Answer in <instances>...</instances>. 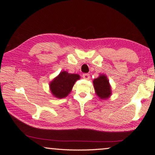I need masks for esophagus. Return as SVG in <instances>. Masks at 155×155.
I'll use <instances>...</instances> for the list:
<instances>
[{"label":"esophagus","instance_id":"esophagus-1","mask_svg":"<svg viewBox=\"0 0 155 155\" xmlns=\"http://www.w3.org/2000/svg\"><path fill=\"white\" fill-rule=\"evenodd\" d=\"M83 78H85V79L88 80L89 78V77H90V76H89V74H83Z\"/></svg>","mask_w":155,"mask_h":155}]
</instances>
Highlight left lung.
<instances>
[{
    "instance_id": "1",
    "label": "left lung",
    "mask_w": 155,
    "mask_h": 155,
    "mask_svg": "<svg viewBox=\"0 0 155 155\" xmlns=\"http://www.w3.org/2000/svg\"><path fill=\"white\" fill-rule=\"evenodd\" d=\"M95 92L102 100H106L112 94L111 86L109 81L105 74H100L97 78L93 81Z\"/></svg>"
}]
</instances>
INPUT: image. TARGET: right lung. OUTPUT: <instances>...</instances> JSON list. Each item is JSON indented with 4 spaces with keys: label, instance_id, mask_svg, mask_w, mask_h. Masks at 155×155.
Segmentation results:
<instances>
[{
    "label": "right lung",
    "instance_id": "obj_1",
    "mask_svg": "<svg viewBox=\"0 0 155 155\" xmlns=\"http://www.w3.org/2000/svg\"><path fill=\"white\" fill-rule=\"evenodd\" d=\"M78 79H80V76L77 74L61 72L50 82V91L53 96L59 99L66 97L71 92L75 82Z\"/></svg>",
    "mask_w": 155,
    "mask_h": 155
}]
</instances>
